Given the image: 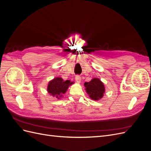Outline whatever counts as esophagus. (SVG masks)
I'll return each instance as SVG.
<instances>
[{"mask_svg": "<svg viewBox=\"0 0 151 151\" xmlns=\"http://www.w3.org/2000/svg\"><path fill=\"white\" fill-rule=\"evenodd\" d=\"M76 81L77 83H80L81 81V78L79 76H76Z\"/></svg>", "mask_w": 151, "mask_h": 151, "instance_id": "34e87169", "label": "esophagus"}]
</instances>
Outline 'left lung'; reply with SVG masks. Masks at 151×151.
<instances>
[{"label": "left lung", "instance_id": "obj_1", "mask_svg": "<svg viewBox=\"0 0 151 151\" xmlns=\"http://www.w3.org/2000/svg\"><path fill=\"white\" fill-rule=\"evenodd\" d=\"M86 91L90 98L97 101L103 98L105 92L104 86L98 78H94L91 81L84 83Z\"/></svg>", "mask_w": 151, "mask_h": 151}]
</instances>
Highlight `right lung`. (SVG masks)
Here are the masks:
<instances>
[{
  "instance_id": "add662e5",
  "label": "right lung",
  "mask_w": 151,
  "mask_h": 151,
  "mask_svg": "<svg viewBox=\"0 0 151 151\" xmlns=\"http://www.w3.org/2000/svg\"><path fill=\"white\" fill-rule=\"evenodd\" d=\"M72 84L73 83H70V81L67 80L64 81L61 77H56L49 82L47 91L53 97L60 99L62 95L65 93L68 86Z\"/></svg>"
}]
</instances>
